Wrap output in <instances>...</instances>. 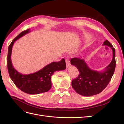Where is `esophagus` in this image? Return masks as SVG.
Masks as SVG:
<instances>
[{"label": "esophagus", "instance_id": "obj_1", "mask_svg": "<svg viewBox=\"0 0 124 124\" xmlns=\"http://www.w3.org/2000/svg\"><path fill=\"white\" fill-rule=\"evenodd\" d=\"M66 64H67V68H68V67H69L70 66V61L69 59L67 58L66 59Z\"/></svg>", "mask_w": 124, "mask_h": 124}]
</instances>
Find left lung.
<instances>
[{"label":"left lung","mask_w":124,"mask_h":124,"mask_svg":"<svg viewBox=\"0 0 124 124\" xmlns=\"http://www.w3.org/2000/svg\"><path fill=\"white\" fill-rule=\"evenodd\" d=\"M103 45L110 47L113 51L112 61L103 71L91 69L84 60L81 58L71 59V64L76 66L79 71L78 77L72 81L71 85L75 91L82 96L98 94L107 87L114 74L116 66L115 50L107 40Z\"/></svg>","instance_id":"obj_1"}]
</instances>
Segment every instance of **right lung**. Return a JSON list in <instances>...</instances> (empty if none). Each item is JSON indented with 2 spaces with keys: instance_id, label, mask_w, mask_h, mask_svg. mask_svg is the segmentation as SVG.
Masks as SVG:
<instances>
[{
  "instance_id": "right-lung-1",
  "label": "right lung",
  "mask_w": 124,
  "mask_h": 124,
  "mask_svg": "<svg viewBox=\"0 0 124 124\" xmlns=\"http://www.w3.org/2000/svg\"><path fill=\"white\" fill-rule=\"evenodd\" d=\"M30 31L29 29L22 31L10 44L8 47L7 67L11 79L18 88L28 94L36 95L49 91L52 87V76L55 71L66 69V64L65 59L62 58L61 61L52 62L37 72L29 74H22L15 69L11 62L13 45L15 41Z\"/></svg>"
}]
</instances>
